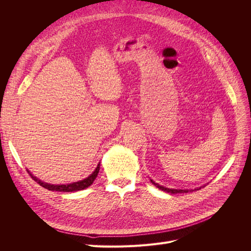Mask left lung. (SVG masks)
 I'll use <instances>...</instances> for the list:
<instances>
[{"label": "left lung", "mask_w": 251, "mask_h": 251, "mask_svg": "<svg viewBox=\"0 0 251 251\" xmlns=\"http://www.w3.org/2000/svg\"><path fill=\"white\" fill-rule=\"evenodd\" d=\"M151 183H154L155 186H157L159 189H161V191L163 192H166V193H171V194H178V193H187L188 191H186V189H173V188H168V187H164V186H161L159 185L158 183H155V182L153 180H151Z\"/></svg>", "instance_id": "obj_1"}]
</instances>
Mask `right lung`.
Here are the masks:
<instances>
[{"label":"right lung","mask_w":251,"mask_h":251,"mask_svg":"<svg viewBox=\"0 0 251 251\" xmlns=\"http://www.w3.org/2000/svg\"><path fill=\"white\" fill-rule=\"evenodd\" d=\"M100 163H98L96 170L90 175V176L86 179H83L81 181H77V182H74V183H70V184H62V185H54V184H48V183H45V182L41 181L40 179H37L36 177L32 176L31 173H29L30 176H31V178L37 182L41 186H43L44 188H47L49 189V191H56V192H77V191H82V189L87 188L88 186H90L91 184L93 183V181L96 179L97 175H98V172H100Z\"/></svg>","instance_id":"right-lung-1"}]
</instances>
